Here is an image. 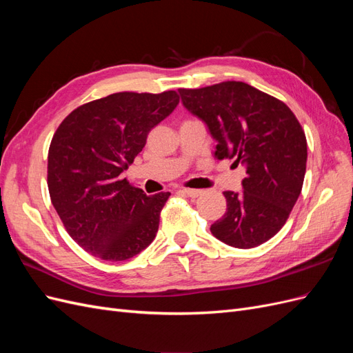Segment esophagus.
Instances as JSON below:
<instances>
[{
	"mask_svg": "<svg viewBox=\"0 0 353 353\" xmlns=\"http://www.w3.org/2000/svg\"><path fill=\"white\" fill-rule=\"evenodd\" d=\"M181 193H184V194H187L188 197H199V196H201L203 194V191L201 190H193V188H183L181 190Z\"/></svg>",
	"mask_w": 353,
	"mask_h": 353,
	"instance_id": "esophagus-1",
	"label": "esophagus"
}]
</instances>
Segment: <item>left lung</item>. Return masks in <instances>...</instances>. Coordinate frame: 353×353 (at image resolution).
Wrapping results in <instances>:
<instances>
[{
    "label": "left lung",
    "mask_w": 353,
    "mask_h": 353,
    "mask_svg": "<svg viewBox=\"0 0 353 353\" xmlns=\"http://www.w3.org/2000/svg\"><path fill=\"white\" fill-rule=\"evenodd\" d=\"M179 94L216 140L215 157L245 166L243 191H223L227 212L212 223V234L237 249L268 241L290 215L306 172V137L294 113L281 100L237 81L179 88Z\"/></svg>",
    "instance_id": "8db88e82"
}]
</instances>
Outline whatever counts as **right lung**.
<instances>
[{
  "instance_id": "add662e5",
  "label": "right lung",
  "mask_w": 353,
  "mask_h": 353,
  "mask_svg": "<svg viewBox=\"0 0 353 353\" xmlns=\"http://www.w3.org/2000/svg\"><path fill=\"white\" fill-rule=\"evenodd\" d=\"M178 103L175 91L116 92L79 105L59 125L48 150L51 203L92 256L126 261L154 240L170 193L147 196L121 174Z\"/></svg>"
}]
</instances>
